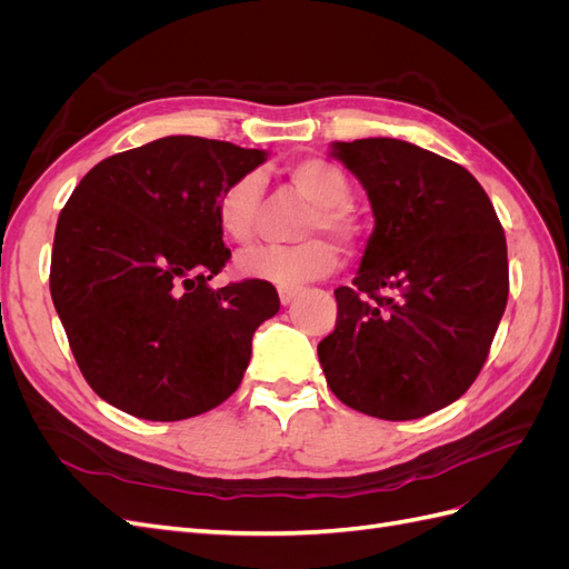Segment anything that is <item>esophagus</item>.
Listing matches in <instances>:
<instances>
[{
    "instance_id": "esophagus-1",
    "label": "esophagus",
    "mask_w": 569,
    "mask_h": 569,
    "mask_svg": "<svg viewBox=\"0 0 569 569\" xmlns=\"http://www.w3.org/2000/svg\"><path fill=\"white\" fill-rule=\"evenodd\" d=\"M278 295H280V301L287 306V303H291V301L297 299L299 289L297 287H278Z\"/></svg>"
}]
</instances>
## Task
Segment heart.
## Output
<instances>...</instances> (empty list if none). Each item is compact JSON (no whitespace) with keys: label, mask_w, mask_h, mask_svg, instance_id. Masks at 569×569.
<instances>
[{"label":"heart","mask_w":569,"mask_h":569,"mask_svg":"<svg viewBox=\"0 0 569 569\" xmlns=\"http://www.w3.org/2000/svg\"><path fill=\"white\" fill-rule=\"evenodd\" d=\"M287 178L297 192L308 199V209L297 222L295 244L251 247L234 258V272L247 280H263L282 287L303 284L330 274L337 268V247L322 234H332L351 247L360 226L347 203L351 182L343 170L325 159H301L287 166ZM261 206V180L253 173L237 176L220 189L216 199V220L230 242L244 244L256 228Z\"/></svg>","instance_id":"heart-1"}]
</instances>
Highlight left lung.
Listing matches in <instances>:
<instances>
[{"instance_id": "obj_1", "label": "left lung", "mask_w": 569, "mask_h": 569, "mask_svg": "<svg viewBox=\"0 0 569 569\" xmlns=\"http://www.w3.org/2000/svg\"><path fill=\"white\" fill-rule=\"evenodd\" d=\"M368 192L375 230L353 287L335 289L318 343L341 403L382 420L429 416L470 389L508 303L506 234L462 166L403 140L335 142Z\"/></svg>"}]
</instances>
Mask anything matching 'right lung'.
Masks as SVG:
<instances>
[{
  "label": "right lung",
  "instance_id": "obj_1",
  "mask_svg": "<svg viewBox=\"0 0 569 569\" xmlns=\"http://www.w3.org/2000/svg\"><path fill=\"white\" fill-rule=\"evenodd\" d=\"M266 157L170 134L97 163L66 201L51 301L82 377L107 403L176 422L220 406L242 382L251 337L280 297L263 280L209 284L230 258L216 199Z\"/></svg>",
  "mask_w": 569,
  "mask_h": 569
}]
</instances>
